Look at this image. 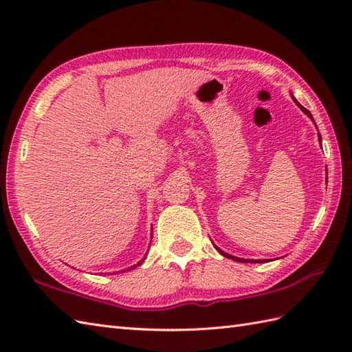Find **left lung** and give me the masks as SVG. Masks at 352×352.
<instances>
[{
    "label": "left lung",
    "mask_w": 352,
    "mask_h": 352,
    "mask_svg": "<svg viewBox=\"0 0 352 352\" xmlns=\"http://www.w3.org/2000/svg\"><path fill=\"white\" fill-rule=\"evenodd\" d=\"M292 98H294V101H295V104H296V106H298V107H300V109H301V110L304 111V113H305V115H307V116H309V118L311 119V121H313V122H315V119H313V116H311V113H310V111H309L307 109H305V107H302V106H301V104L296 101V98H295V96H294V95H292ZM318 136H319V142H320V140H322V139H320V134H318ZM214 248H216V250H218V251H219V252L222 254V256H223V257H228V258H231V260H234V261H241V263H265V261H267V260H248V258H241V257H236V256H230V254H227V252H223V251H222L221 248H218V246H216V245H214Z\"/></svg>",
    "instance_id": "obj_1"
}]
</instances>
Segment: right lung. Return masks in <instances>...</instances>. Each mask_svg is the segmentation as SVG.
Here are the masks:
<instances>
[{
    "mask_svg": "<svg viewBox=\"0 0 352 352\" xmlns=\"http://www.w3.org/2000/svg\"><path fill=\"white\" fill-rule=\"evenodd\" d=\"M149 245H151V243H149ZM145 260V257L144 258H142L140 261H138V265H133V266H130V267H126V271H131V269H134V267H138L139 265H142V261H144ZM125 272V271H124Z\"/></svg>",
    "mask_w": 352,
    "mask_h": 352,
    "instance_id": "obj_1",
    "label": "right lung"
}]
</instances>
